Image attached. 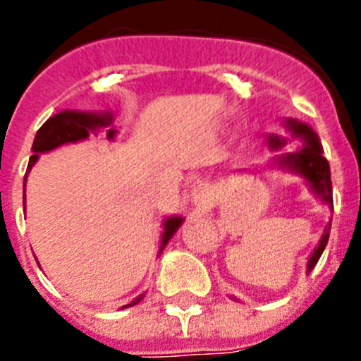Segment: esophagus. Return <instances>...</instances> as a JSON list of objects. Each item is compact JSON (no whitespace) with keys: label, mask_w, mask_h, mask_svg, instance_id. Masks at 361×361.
<instances>
[{"label":"esophagus","mask_w":361,"mask_h":361,"mask_svg":"<svg viewBox=\"0 0 361 361\" xmlns=\"http://www.w3.org/2000/svg\"><path fill=\"white\" fill-rule=\"evenodd\" d=\"M192 201H194V204H196L197 208H201V210L212 207V196L207 185L201 183L194 187V190H192Z\"/></svg>","instance_id":"1"}]
</instances>
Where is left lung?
I'll list each match as a JSON object with an SVG mask.
<instances>
[{
  "instance_id": "8db88e82",
  "label": "left lung",
  "mask_w": 361,
  "mask_h": 361,
  "mask_svg": "<svg viewBox=\"0 0 361 361\" xmlns=\"http://www.w3.org/2000/svg\"><path fill=\"white\" fill-rule=\"evenodd\" d=\"M285 126L288 128L295 139H301L305 142V146L301 149L294 151V153H285L279 154L274 158V164L278 167L290 171V173L299 174L301 178H305L308 181L310 188L326 207L331 210L333 208V188H331V173H329V164L324 157H322V146L321 140H319L317 133L312 130L306 123H299L295 119H287L285 121ZM269 146L272 149H281L283 146H287V139L285 137H279V135H269ZM329 230H331V221L328 222V226L324 228V233H322L319 245L315 247V251L312 252L306 269L308 272L312 271L315 265H317L319 258H321L322 251H324L326 244H328L329 238Z\"/></svg>"
}]
</instances>
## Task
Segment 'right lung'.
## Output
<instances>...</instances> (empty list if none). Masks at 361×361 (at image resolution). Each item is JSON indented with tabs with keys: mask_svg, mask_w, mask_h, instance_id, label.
Listing matches in <instances>:
<instances>
[{
	"mask_svg": "<svg viewBox=\"0 0 361 361\" xmlns=\"http://www.w3.org/2000/svg\"><path fill=\"white\" fill-rule=\"evenodd\" d=\"M112 123H114V116L110 112L96 114V112H74V110H63V112L49 117V119L40 126V130L37 131L35 140H33V146H32L33 154L30 157L28 171H26L25 174V187H26V178H28V173L32 171L35 161L39 160L40 153H48V151H53L55 147L62 146V144L78 142V140L89 139L90 133H97V130H101V128H106V139L114 140L117 130L112 126ZM23 201H26V190H25V197H23ZM181 222H183V217H180V215H173V217L165 219L164 233H161V242H160V252L164 251L165 244L173 238V235L176 233L178 228L181 226ZM142 298L144 295H139V298L133 299L130 305L123 306V308H130V306L137 305Z\"/></svg>",
	"mask_w": 361,
	"mask_h": 361,
	"instance_id": "obj_1",
	"label": "right lung"
}]
</instances>
